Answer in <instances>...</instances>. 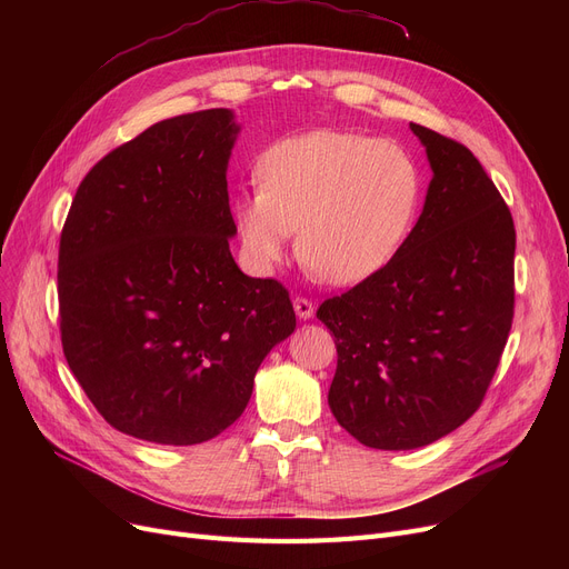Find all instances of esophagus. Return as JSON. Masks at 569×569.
<instances>
[{"instance_id":"obj_1","label":"esophagus","mask_w":569,"mask_h":569,"mask_svg":"<svg viewBox=\"0 0 569 569\" xmlns=\"http://www.w3.org/2000/svg\"><path fill=\"white\" fill-rule=\"evenodd\" d=\"M292 305H295V313L300 316L302 320H309V318H313V313H316V307H313V302L309 300V297L297 295L295 300H292Z\"/></svg>"}]
</instances>
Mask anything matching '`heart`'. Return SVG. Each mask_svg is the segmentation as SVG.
Wrapping results in <instances>:
<instances>
[{
  "instance_id": "1",
  "label": "heart",
  "mask_w": 569,
  "mask_h": 569,
  "mask_svg": "<svg viewBox=\"0 0 569 569\" xmlns=\"http://www.w3.org/2000/svg\"><path fill=\"white\" fill-rule=\"evenodd\" d=\"M260 189L234 200V228L258 269L297 253L316 277L350 286L390 262L412 228L422 174L395 140L311 131L279 140L258 163Z\"/></svg>"
}]
</instances>
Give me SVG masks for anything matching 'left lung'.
<instances>
[{"label":"left lung","mask_w":569,"mask_h":569,"mask_svg":"<svg viewBox=\"0 0 569 569\" xmlns=\"http://www.w3.org/2000/svg\"><path fill=\"white\" fill-rule=\"evenodd\" d=\"M433 179L397 256L316 316L335 335L337 422L376 450H415L482 406L515 318L517 232L470 149L410 124Z\"/></svg>","instance_id":"1"}]
</instances>
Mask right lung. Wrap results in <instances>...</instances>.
Here are the masks:
<instances>
[{
    "label": "right lung",
    "instance_id": "1",
    "mask_svg": "<svg viewBox=\"0 0 569 569\" xmlns=\"http://www.w3.org/2000/svg\"><path fill=\"white\" fill-rule=\"evenodd\" d=\"M232 112L163 119L84 174L59 237V332L103 420L198 445L244 412L264 355L295 332L277 279L237 267L226 170Z\"/></svg>",
    "mask_w": 569,
    "mask_h": 569
}]
</instances>
